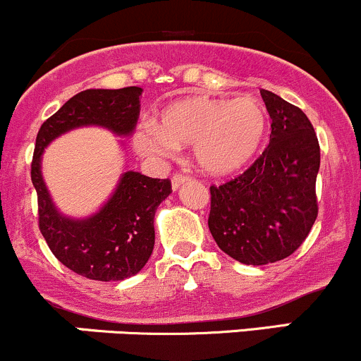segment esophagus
Masks as SVG:
<instances>
[{"instance_id":"1","label":"esophagus","mask_w":361,"mask_h":361,"mask_svg":"<svg viewBox=\"0 0 361 361\" xmlns=\"http://www.w3.org/2000/svg\"><path fill=\"white\" fill-rule=\"evenodd\" d=\"M188 180H189L188 176H180V173H177V176L172 177V189L173 191H177V189H180Z\"/></svg>"}]
</instances>
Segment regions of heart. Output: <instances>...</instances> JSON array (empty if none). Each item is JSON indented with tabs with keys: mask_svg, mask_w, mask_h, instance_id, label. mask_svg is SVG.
<instances>
[{
	"mask_svg": "<svg viewBox=\"0 0 361 361\" xmlns=\"http://www.w3.org/2000/svg\"><path fill=\"white\" fill-rule=\"evenodd\" d=\"M269 134V111L255 96L234 99L191 96L166 104L160 123L146 120L133 145L141 157L170 160L179 146H192L197 169L226 177L250 165Z\"/></svg>",
	"mask_w": 361,
	"mask_h": 361,
	"instance_id": "b5f03b06",
	"label": "heart"
}]
</instances>
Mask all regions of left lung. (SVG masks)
<instances>
[{
	"mask_svg": "<svg viewBox=\"0 0 361 361\" xmlns=\"http://www.w3.org/2000/svg\"><path fill=\"white\" fill-rule=\"evenodd\" d=\"M272 118L267 149L243 176L212 185L208 227L220 250L244 265L293 255L315 224L320 146L298 106L262 91Z\"/></svg>",
	"mask_w": 361,
	"mask_h": 361,
	"instance_id": "left-lung-1",
	"label": "left lung"
}]
</instances>
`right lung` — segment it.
I'll list each match as a JSON object with an SVG mask.
<instances>
[{"label": "right lung", "mask_w": 361, "mask_h": 361, "mask_svg": "<svg viewBox=\"0 0 361 361\" xmlns=\"http://www.w3.org/2000/svg\"><path fill=\"white\" fill-rule=\"evenodd\" d=\"M141 94L142 89L135 86L86 89L46 120L36 137L30 177L37 192L41 234L67 269L92 281H123L141 272L153 253L154 213L172 185L169 179H151L126 169L102 207L77 219L65 215L49 195L42 153L60 135L80 127H102L129 137L139 118Z\"/></svg>", "instance_id": "add662e5"}]
</instances>
